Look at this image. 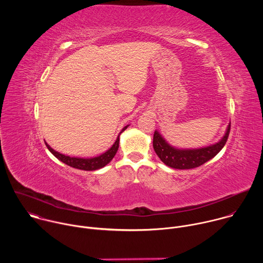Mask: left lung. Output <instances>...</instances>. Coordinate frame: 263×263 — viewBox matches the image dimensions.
<instances>
[{
    "label": "left lung",
    "instance_id": "obj_1",
    "mask_svg": "<svg viewBox=\"0 0 263 263\" xmlns=\"http://www.w3.org/2000/svg\"><path fill=\"white\" fill-rule=\"evenodd\" d=\"M230 129L231 124L228 126L226 134L219 142L196 149L175 148L171 146L157 131H155L153 136V147L161 161L167 166L178 170H191L204 164L220 151L228 140Z\"/></svg>",
    "mask_w": 263,
    "mask_h": 263
}]
</instances>
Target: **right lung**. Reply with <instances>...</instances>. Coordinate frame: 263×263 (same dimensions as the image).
<instances>
[{
  "mask_svg": "<svg viewBox=\"0 0 263 263\" xmlns=\"http://www.w3.org/2000/svg\"><path fill=\"white\" fill-rule=\"evenodd\" d=\"M127 129V127H125L122 132H124ZM121 132V133H122ZM119 143H120V137L118 136L115 144L112 145L107 152H105L104 154L100 155L99 157H95V158H76V157H69V156H65L63 154H60L58 152H56L55 149H53L47 142L46 145L49 148V151L60 161H62L63 163L73 167V168H78V170H83V171H96L99 168H102L103 166H105L106 164H108L112 158H114L118 152L119 148Z\"/></svg>",
  "mask_w": 263,
  "mask_h": 263,
  "instance_id": "add662e5",
  "label": "right lung"
}]
</instances>
